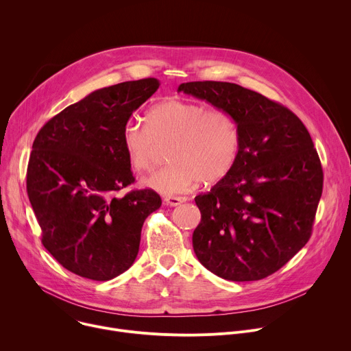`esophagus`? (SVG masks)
I'll return each mask as SVG.
<instances>
[{"instance_id":"obj_1","label":"esophagus","mask_w":351,"mask_h":351,"mask_svg":"<svg viewBox=\"0 0 351 351\" xmlns=\"http://www.w3.org/2000/svg\"><path fill=\"white\" fill-rule=\"evenodd\" d=\"M165 204L169 206V207H176V206H180L182 203L187 202V197H178V195H169V197H165Z\"/></svg>"}]
</instances>
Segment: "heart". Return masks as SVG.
<instances>
[{"mask_svg": "<svg viewBox=\"0 0 351 351\" xmlns=\"http://www.w3.org/2000/svg\"><path fill=\"white\" fill-rule=\"evenodd\" d=\"M122 144L130 168L152 171L168 147V164L144 180L162 194H178L198 182L211 184L234 167L240 152L236 119L223 110L169 98L149 108L145 123L129 121L122 129Z\"/></svg>", "mask_w": 351, "mask_h": 351, "instance_id": "heart-1", "label": "heart"}]
</instances>
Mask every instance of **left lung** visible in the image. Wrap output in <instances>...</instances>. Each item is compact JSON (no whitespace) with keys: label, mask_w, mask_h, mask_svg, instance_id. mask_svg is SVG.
Returning <instances> with one entry per match:
<instances>
[{"label":"left lung","mask_w":351,"mask_h":351,"mask_svg":"<svg viewBox=\"0 0 351 351\" xmlns=\"http://www.w3.org/2000/svg\"><path fill=\"white\" fill-rule=\"evenodd\" d=\"M178 91L229 112L240 130L233 169L194 198L202 213L194 253L226 280L264 279L311 237L324 184L313 138L289 108L239 84L189 82Z\"/></svg>","instance_id":"left-lung-1"}]
</instances>
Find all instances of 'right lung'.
<instances>
[{"label": "right lung", "instance_id": "obj_1", "mask_svg": "<svg viewBox=\"0 0 351 351\" xmlns=\"http://www.w3.org/2000/svg\"><path fill=\"white\" fill-rule=\"evenodd\" d=\"M154 77L93 91L37 133L26 189L41 243L64 268L110 280L134 263L145 218L162 202L152 189L117 193L134 183L122 129L152 97Z\"/></svg>", "mask_w": 351, "mask_h": 351}]
</instances>
